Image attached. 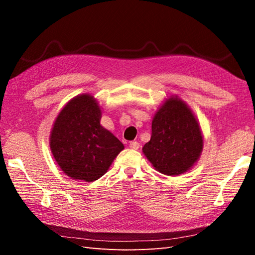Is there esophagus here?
Returning <instances> with one entry per match:
<instances>
[{"instance_id": "obj_1", "label": "esophagus", "mask_w": 255, "mask_h": 255, "mask_svg": "<svg viewBox=\"0 0 255 255\" xmlns=\"http://www.w3.org/2000/svg\"><path fill=\"white\" fill-rule=\"evenodd\" d=\"M139 142L137 141H131L130 143H129V148L132 149V150H138L139 149Z\"/></svg>"}]
</instances>
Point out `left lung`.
<instances>
[{"label":"left lung","instance_id":"1","mask_svg":"<svg viewBox=\"0 0 255 255\" xmlns=\"http://www.w3.org/2000/svg\"><path fill=\"white\" fill-rule=\"evenodd\" d=\"M152 133L142 152L164 175L184 174L196 164L204 148L198 119L177 95L163 102L152 119Z\"/></svg>","mask_w":255,"mask_h":255}]
</instances>
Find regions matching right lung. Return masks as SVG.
<instances>
[{"label":"right lung","instance_id":"obj_1","mask_svg":"<svg viewBox=\"0 0 255 255\" xmlns=\"http://www.w3.org/2000/svg\"><path fill=\"white\" fill-rule=\"evenodd\" d=\"M99 102L85 93L70 100L52 125L51 153L61 171L73 180H99L125 148L102 126Z\"/></svg>","mask_w":255,"mask_h":255}]
</instances>
